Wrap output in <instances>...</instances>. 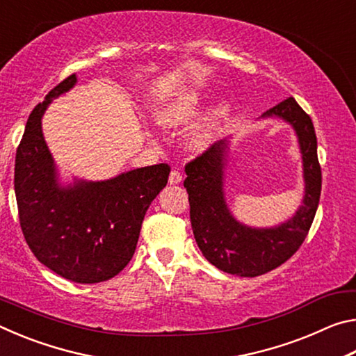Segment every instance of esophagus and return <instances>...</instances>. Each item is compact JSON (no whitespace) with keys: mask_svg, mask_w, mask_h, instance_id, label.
I'll list each match as a JSON object with an SVG mask.
<instances>
[{"mask_svg":"<svg viewBox=\"0 0 356 356\" xmlns=\"http://www.w3.org/2000/svg\"><path fill=\"white\" fill-rule=\"evenodd\" d=\"M180 182H182V174H180V171H177V170H172L170 174V184L177 185Z\"/></svg>","mask_w":356,"mask_h":356,"instance_id":"obj_1","label":"esophagus"}]
</instances>
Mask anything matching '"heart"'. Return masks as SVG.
Masks as SVG:
<instances>
[{
    "label": "heart",
    "instance_id": "1",
    "mask_svg": "<svg viewBox=\"0 0 356 356\" xmlns=\"http://www.w3.org/2000/svg\"><path fill=\"white\" fill-rule=\"evenodd\" d=\"M201 105V97L196 92H188L180 95L171 102L160 105L154 113L155 122L161 127L176 129L182 127L184 124L195 116L197 108ZM227 106L222 104L215 105L212 110L207 111L204 116L193 125L185 138V146L191 152H201L212 144L213 138L218 134L222 120L226 118Z\"/></svg>",
    "mask_w": 356,
    "mask_h": 356
}]
</instances>
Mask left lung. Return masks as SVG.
<instances>
[{"instance_id": "obj_1", "label": "left lung", "mask_w": 356, "mask_h": 356, "mask_svg": "<svg viewBox=\"0 0 356 356\" xmlns=\"http://www.w3.org/2000/svg\"><path fill=\"white\" fill-rule=\"evenodd\" d=\"M262 118L282 119L292 125L298 138L305 196L291 220L273 227H251L234 218L225 197L226 140L215 143L186 163L184 182L193 234L204 257L222 272L248 278L272 272L297 252L308 236L322 190L316 130L308 114L289 97L265 111Z\"/></svg>"}]
</instances>
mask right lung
Instances as JSON below:
<instances>
[{"label":"right lung","mask_w":356,"mask_h":356,"mask_svg":"<svg viewBox=\"0 0 356 356\" xmlns=\"http://www.w3.org/2000/svg\"><path fill=\"white\" fill-rule=\"evenodd\" d=\"M75 83V74L65 78L29 114L15 155L14 186L23 236L38 261L65 280L94 284L122 272L134 257L144 215L166 186L171 168L160 163L100 182L59 184L40 119Z\"/></svg>","instance_id":"right-lung-1"}]
</instances>
